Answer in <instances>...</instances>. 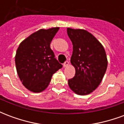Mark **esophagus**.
Wrapping results in <instances>:
<instances>
[{
	"instance_id": "34e87169",
	"label": "esophagus",
	"mask_w": 124,
	"mask_h": 124,
	"mask_svg": "<svg viewBox=\"0 0 124 124\" xmlns=\"http://www.w3.org/2000/svg\"><path fill=\"white\" fill-rule=\"evenodd\" d=\"M68 65H69V62H68V61H66V62L64 63V64H63V66H64V67H67Z\"/></svg>"
}]
</instances>
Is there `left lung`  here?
I'll list each match as a JSON object with an SVG mask.
<instances>
[{"mask_svg":"<svg viewBox=\"0 0 124 124\" xmlns=\"http://www.w3.org/2000/svg\"><path fill=\"white\" fill-rule=\"evenodd\" d=\"M67 33L73 45L70 62L75 76L68 80V85L78 95H88L101 83L108 66L106 51L100 42L84 29L68 28Z\"/></svg>","mask_w":124,"mask_h":124,"instance_id":"1","label":"left lung"}]
</instances>
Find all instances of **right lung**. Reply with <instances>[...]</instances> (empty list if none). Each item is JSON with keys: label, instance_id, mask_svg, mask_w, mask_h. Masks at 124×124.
I'll use <instances>...</instances> for the list:
<instances>
[{"label": "right lung", "instance_id": "right-lung-1", "mask_svg": "<svg viewBox=\"0 0 124 124\" xmlns=\"http://www.w3.org/2000/svg\"><path fill=\"white\" fill-rule=\"evenodd\" d=\"M59 27L40 29L20 44L15 56L16 71L26 88L34 93L45 90L53 74L62 67L54 58L50 42Z\"/></svg>", "mask_w": 124, "mask_h": 124}]
</instances>
